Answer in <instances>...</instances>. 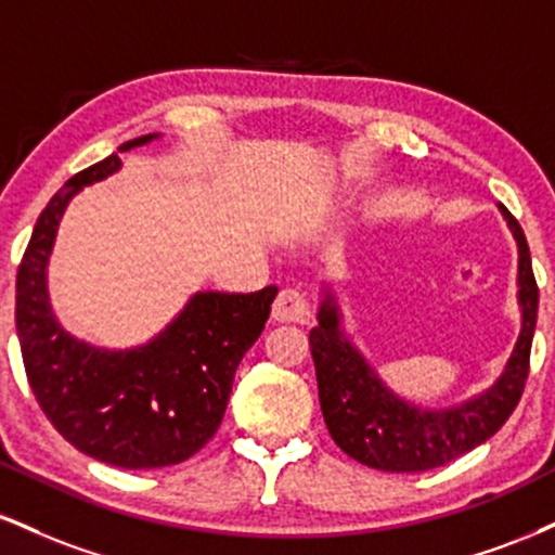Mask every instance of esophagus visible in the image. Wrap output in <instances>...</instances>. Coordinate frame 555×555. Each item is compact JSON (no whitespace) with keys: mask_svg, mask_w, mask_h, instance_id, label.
Returning <instances> with one entry per match:
<instances>
[{"mask_svg":"<svg viewBox=\"0 0 555 555\" xmlns=\"http://www.w3.org/2000/svg\"><path fill=\"white\" fill-rule=\"evenodd\" d=\"M271 318L279 323H310V305L299 289H282L271 308Z\"/></svg>","mask_w":555,"mask_h":555,"instance_id":"esophagus-1","label":"esophagus"}]
</instances>
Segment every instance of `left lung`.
Here are the masks:
<instances>
[{
    "instance_id": "8db88e82",
    "label": "left lung",
    "mask_w": 555,
    "mask_h": 555,
    "mask_svg": "<svg viewBox=\"0 0 555 555\" xmlns=\"http://www.w3.org/2000/svg\"><path fill=\"white\" fill-rule=\"evenodd\" d=\"M501 216L517 242L521 328L499 378L460 404L420 406L388 388L344 328L339 299L331 284H321L318 326L310 328V352L323 420L344 454L384 473H425L486 443L519 404L530 371L538 284L519 221L503 206Z\"/></svg>"
}]
</instances>
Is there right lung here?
I'll return each instance as SVG.
<instances>
[{"label":"right lung","mask_w":555,"mask_h":555,"mask_svg":"<svg viewBox=\"0 0 555 555\" xmlns=\"http://www.w3.org/2000/svg\"><path fill=\"white\" fill-rule=\"evenodd\" d=\"M162 135L127 140L119 154ZM119 154L69 177L38 216L17 269L15 326L38 406L75 449L122 469H156L197 454L224 417L240 360L269 321L276 286L250 295L195 292L145 344L106 349L62 326L49 258L69 201L122 169Z\"/></svg>","instance_id":"add662e5"}]
</instances>
